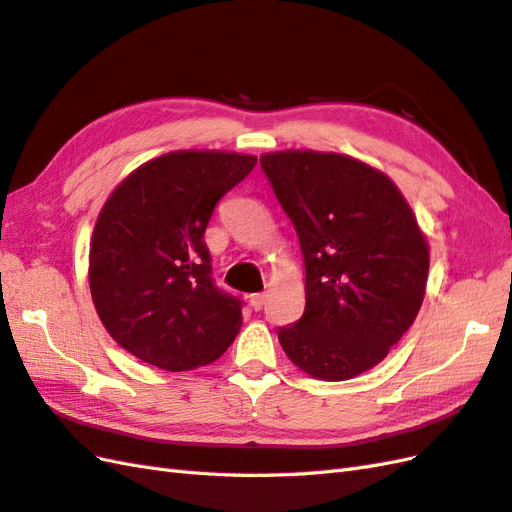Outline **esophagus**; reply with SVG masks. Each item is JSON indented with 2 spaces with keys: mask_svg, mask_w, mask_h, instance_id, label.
<instances>
[{
  "mask_svg": "<svg viewBox=\"0 0 512 512\" xmlns=\"http://www.w3.org/2000/svg\"><path fill=\"white\" fill-rule=\"evenodd\" d=\"M264 305H266V294H253V296H251V307H253L255 311H259Z\"/></svg>",
  "mask_w": 512,
  "mask_h": 512,
  "instance_id": "1",
  "label": "esophagus"
}]
</instances>
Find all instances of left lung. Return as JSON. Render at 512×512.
Here are the masks:
<instances>
[{
  "label": "left lung",
  "instance_id": "left-lung-1",
  "mask_svg": "<svg viewBox=\"0 0 512 512\" xmlns=\"http://www.w3.org/2000/svg\"><path fill=\"white\" fill-rule=\"evenodd\" d=\"M305 259V313L283 326L285 355L320 381L381 363L424 303L430 251L383 170L309 149L259 157Z\"/></svg>",
  "mask_w": 512,
  "mask_h": 512
}]
</instances>
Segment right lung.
<instances>
[{
	"mask_svg": "<svg viewBox=\"0 0 512 512\" xmlns=\"http://www.w3.org/2000/svg\"><path fill=\"white\" fill-rule=\"evenodd\" d=\"M255 164L233 151H170L131 170L103 203L90 294L114 342L144 363L201 368L240 333L242 303L216 290L203 233L222 194Z\"/></svg>",
	"mask_w": 512,
	"mask_h": 512,
	"instance_id": "right-lung-1",
	"label": "right lung"
}]
</instances>
